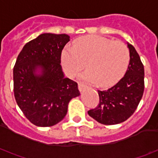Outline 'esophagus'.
I'll use <instances>...</instances> for the list:
<instances>
[{
  "label": "esophagus",
  "instance_id": "34e87169",
  "mask_svg": "<svg viewBox=\"0 0 158 158\" xmlns=\"http://www.w3.org/2000/svg\"><path fill=\"white\" fill-rule=\"evenodd\" d=\"M79 91H83L84 89H87L88 87H87V85H84V84H81V83H79Z\"/></svg>",
  "mask_w": 158,
  "mask_h": 158
}]
</instances>
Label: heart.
I'll use <instances>...</instances> for the list:
<instances>
[{"label": "heart", "mask_w": 158, "mask_h": 158, "mask_svg": "<svg viewBox=\"0 0 158 158\" xmlns=\"http://www.w3.org/2000/svg\"><path fill=\"white\" fill-rule=\"evenodd\" d=\"M129 62L130 52L124 43L98 35L82 37L75 45H67L62 53L67 75L75 77L87 63L88 70L80 79L101 87L115 85L125 74Z\"/></svg>", "instance_id": "1"}]
</instances>
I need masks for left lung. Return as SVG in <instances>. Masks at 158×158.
Listing matches in <instances>:
<instances>
[{"instance_id": "left-lung-1", "label": "left lung", "mask_w": 158, "mask_h": 158, "mask_svg": "<svg viewBox=\"0 0 158 158\" xmlns=\"http://www.w3.org/2000/svg\"><path fill=\"white\" fill-rule=\"evenodd\" d=\"M130 62L125 74L115 85L98 90L99 103L88 114L100 123L113 125L124 122L135 113L144 92V66L139 54L129 43Z\"/></svg>"}]
</instances>
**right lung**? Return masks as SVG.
Segmentation results:
<instances>
[{"instance_id":"obj_1","label":"right lung","mask_w":158,"mask_h":158,"mask_svg":"<svg viewBox=\"0 0 158 158\" xmlns=\"http://www.w3.org/2000/svg\"><path fill=\"white\" fill-rule=\"evenodd\" d=\"M68 35L41 34L20 52L13 69L17 104L33 124L50 127L64 118L70 100L80 95L78 84L64 77L61 66Z\"/></svg>"}]
</instances>
